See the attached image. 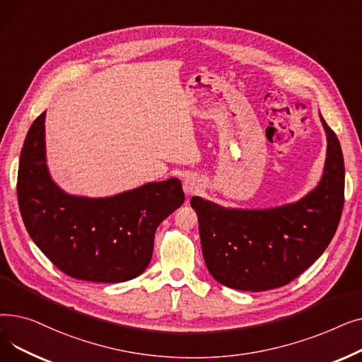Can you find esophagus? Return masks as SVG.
I'll list each match as a JSON object with an SVG mask.
<instances>
[{"instance_id":"1","label":"esophagus","mask_w":362,"mask_h":362,"mask_svg":"<svg viewBox=\"0 0 362 362\" xmlns=\"http://www.w3.org/2000/svg\"><path fill=\"white\" fill-rule=\"evenodd\" d=\"M199 187H201V183H199V180L197 177H192V176L185 177V180H183V191H185L186 195L197 194L199 191Z\"/></svg>"}]
</instances>
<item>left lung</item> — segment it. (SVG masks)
<instances>
[{"mask_svg":"<svg viewBox=\"0 0 362 362\" xmlns=\"http://www.w3.org/2000/svg\"><path fill=\"white\" fill-rule=\"evenodd\" d=\"M327 157L314 191L269 210L224 208L194 197L208 272L238 291L261 292L291 283L326 251L345 201V164L336 133L321 117Z\"/></svg>","mask_w":362,"mask_h":362,"instance_id":"left-lung-1","label":"left lung"}]
</instances>
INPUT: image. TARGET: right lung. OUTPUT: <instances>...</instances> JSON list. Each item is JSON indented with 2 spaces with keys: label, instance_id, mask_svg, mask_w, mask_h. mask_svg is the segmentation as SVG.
<instances>
[{
  "label": "right lung",
  "instance_id": "obj_1",
  "mask_svg": "<svg viewBox=\"0 0 362 362\" xmlns=\"http://www.w3.org/2000/svg\"><path fill=\"white\" fill-rule=\"evenodd\" d=\"M17 199L29 236L57 269L73 279L120 283L145 272L157 227L185 194L176 177L107 198L66 194L47 167L44 111L21 152Z\"/></svg>",
  "mask_w": 362,
  "mask_h": 362
}]
</instances>
